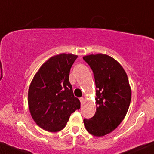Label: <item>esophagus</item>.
Instances as JSON below:
<instances>
[{
    "label": "esophagus",
    "mask_w": 154,
    "mask_h": 154,
    "mask_svg": "<svg viewBox=\"0 0 154 154\" xmlns=\"http://www.w3.org/2000/svg\"><path fill=\"white\" fill-rule=\"evenodd\" d=\"M80 103H81V105H83L84 104V102H85V99H84V98H80Z\"/></svg>",
    "instance_id": "obj_1"
}]
</instances>
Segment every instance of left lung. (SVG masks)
<instances>
[{"label":"left lung","instance_id":"obj_1","mask_svg":"<svg viewBox=\"0 0 154 154\" xmlns=\"http://www.w3.org/2000/svg\"><path fill=\"white\" fill-rule=\"evenodd\" d=\"M94 72L96 111L94 117L83 121L91 134L102 137L112 132L126 116L131 98L127 74L116 60L105 54L85 55Z\"/></svg>","mask_w":154,"mask_h":154}]
</instances>
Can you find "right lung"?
Listing matches in <instances>:
<instances>
[{"mask_svg":"<svg viewBox=\"0 0 154 154\" xmlns=\"http://www.w3.org/2000/svg\"><path fill=\"white\" fill-rule=\"evenodd\" d=\"M77 58L73 54L54 55L35 74L28 89V107L42 129L55 132L62 130L71 114L80 108L69 80L72 66Z\"/></svg>","mask_w":154,"mask_h":154,"instance_id":"add662e5","label":"right lung"}]
</instances>
